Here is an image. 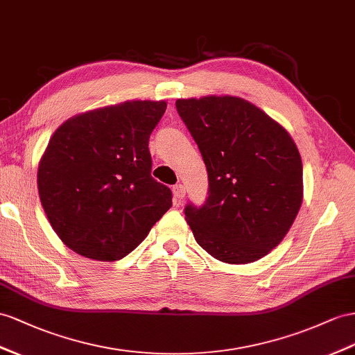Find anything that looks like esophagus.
Here are the masks:
<instances>
[{
    "mask_svg": "<svg viewBox=\"0 0 355 355\" xmlns=\"http://www.w3.org/2000/svg\"><path fill=\"white\" fill-rule=\"evenodd\" d=\"M172 193H174V196L177 199H183L186 196V189L183 184H175L174 187H172Z\"/></svg>",
    "mask_w": 355,
    "mask_h": 355,
    "instance_id": "34e87169",
    "label": "esophagus"
}]
</instances>
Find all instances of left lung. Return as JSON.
Returning <instances> with one entry per match:
<instances>
[{"label": "left lung", "instance_id": "left-lung-1", "mask_svg": "<svg viewBox=\"0 0 355 355\" xmlns=\"http://www.w3.org/2000/svg\"><path fill=\"white\" fill-rule=\"evenodd\" d=\"M208 172V199L186 207L196 243L226 264H250L285 239L303 202V163L284 125L237 96L178 98Z\"/></svg>", "mask_w": 355, "mask_h": 355}]
</instances>
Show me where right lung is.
I'll use <instances>...</instances> for the list:
<instances>
[{
  "instance_id": "1",
  "label": "right lung",
  "mask_w": 355,
  "mask_h": 355,
  "mask_svg": "<svg viewBox=\"0 0 355 355\" xmlns=\"http://www.w3.org/2000/svg\"><path fill=\"white\" fill-rule=\"evenodd\" d=\"M165 111V100H129L78 114L53 132L39 162V196L78 255L124 258L172 207L171 190L151 177L148 150Z\"/></svg>"
}]
</instances>
